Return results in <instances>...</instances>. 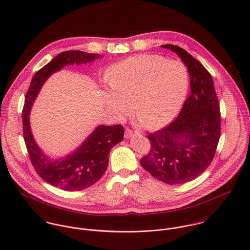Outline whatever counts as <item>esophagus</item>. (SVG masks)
<instances>
[{"mask_svg": "<svg viewBox=\"0 0 250 250\" xmlns=\"http://www.w3.org/2000/svg\"><path fill=\"white\" fill-rule=\"evenodd\" d=\"M137 132H134V131H132L131 129H129V128H127L126 129V131H125V138H131L132 136H134L135 134H136Z\"/></svg>", "mask_w": 250, "mask_h": 250, "instance_id": "esophagus-1", "label": "esophagus"}]
</instances>
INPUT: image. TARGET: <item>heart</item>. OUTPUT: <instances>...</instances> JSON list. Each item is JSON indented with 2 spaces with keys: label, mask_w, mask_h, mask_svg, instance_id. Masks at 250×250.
<instances>
[{
  "label": "heart",
  "mask_w": 250,
  "mask_h": 250,
  "mask_svg": "<svg viewBox=\"0 0 250 250\" xmlns=\"http://www.w3.org/2000/svg\"><path fill=\"white\" fill-rule=\"evenodd\" d=\"M110 91L104 94L107 107L121 118L132 109L142 122L156 129L170 122L185 100L188 73L179 61L143 54L114 64L107 74Z\"/></svg>",
  "instance_id": "obj_1"
}]
</instances>
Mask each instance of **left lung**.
Here are the masks:
<instances>
[{
  "instance_id": "1",
  "label": "left lung",
  "mask_w": 250,
  "mask_h": 250,
  "mask_svg": "<svg viewBox=\"0 0 250 250\" xmlns=\"http://www.w3.org/2000/svg\"><path fill=\"white\" fill-rule=\"evenodd\" d=\"M175 52L190 78V94L178 116L167 127L148 135L150 151L141 159L153 177L169 185L189 182L211 165L220 138V110L209 71L183 48Z\"/></svg>"
}]
</instances>
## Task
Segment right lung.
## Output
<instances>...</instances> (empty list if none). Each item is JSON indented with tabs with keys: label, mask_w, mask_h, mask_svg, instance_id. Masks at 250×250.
Wrapping results in <instances>:
<instances>
[{
	"label": "right lung",
	"mask_w": 250,
	"mask_h": 250,
	"mask_svg": "<svg viewBox=\"0 0 250 250\" xmlns=\"http://www.w3.org/2000/svg\"><path fill=\"white\" fill-rule=\"evenodd\" d=\"M99 57V54H89L77 50L59 54L36 72L25 96L22 113L23 136L31 163L41 178L61 189L82 190L99 181L107 169L110 149L123 140L124 128L119 124L114 126L100 125L69 156L54 161L47 158L36 145L30 128V110L41 86L53 73L61 70L67 64L87 63Z\"/></svg>",
	"instance_id": "right-lung-1"
}]
</instances>
